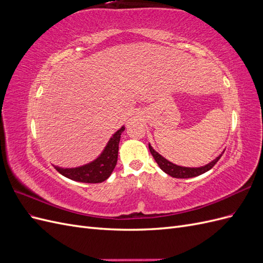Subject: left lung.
Segmentation results:
<instances>
[{
	"label": "left lung",
	"mask_w": 263,
	"mask_h": 263,
	"mask_svg": "<svg viewBox=\"0 0 263 263\" xmlns=\"http://www.w3.org/2000/svg\"><path fill=\"white\" fill-rule=\"evenodd\" d=\"M149 150L151 155L155 158L156 162L158 163V165L160 166V169L165 172L166 174H169V176L173 177V178H178V179H189V178H194L197 176H201V174L208 172L209 170H211L213 166L216 163L221 155H219L218 157H216L214 159L213 161H211L210 163L205 164L203 166H197V168H189V166H182V165H178V164H174L171 161L166 160L164 157H162L160 154L157 153V151L151 147V145L149 144Z\"/></svg>",
	"instance_id": "8db88e82"
}]
</instances>
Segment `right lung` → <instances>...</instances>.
I'll list each match as a JSON object with an SVG mask.
<instances>
[{
    "instance_id": "add662e5",
    "label": "right lung",
    "mask_w": 263,
    "mask_h": 263,
    "mask_svg": "<svg viewBox=\"0 0 263 263\" xmlns=\"http://www.w3.org/2000/svg\"><path fill=\"white\" fill-rule=\"evenodd\" d=\"M124 130L125 126H122L109 138L107 145L103 149L101 155L93 161L80 166H76V168H61V166L54 165L55 170L61 173L63 177L78 182L101 183L107 180L117 163L118 144Z\"/></svg>"
}]
</instances>
